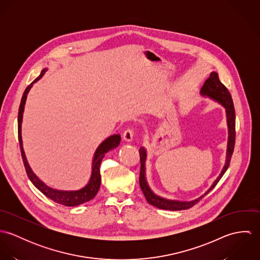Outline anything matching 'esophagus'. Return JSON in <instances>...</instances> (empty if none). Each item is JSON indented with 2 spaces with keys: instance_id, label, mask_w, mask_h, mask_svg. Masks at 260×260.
<instances>
[{
  "instance_id": "obj_1",
  "label": "esophagus",
  "mask_w": 260,
  "mask_h": 260,
  "mask_svg": "<svg viewBox=\"0 0 260 260\" xmlns=\"http://www.w3.org/2000/svg\"><path fill=\"white\" fill-rule=\"evenodd\" d=\"M122 137H123V139L125 140V141H132V139H133V129L132 128H130V127H128L127 129H125V131L123 132V135H122Z\"/></svg>"
}]
</instances>
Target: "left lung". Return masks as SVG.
<instances>
[{"instance_id": "obj_1", "label": "left lung", "mask_w": 260, "mask_h": 260, "mask_svg": "<svg viewBox=\"0 0 260 260\" xmlns=\"http://www.w3.org/2000/svg\"><path fill=\"white\" fill-rule=\"evenodd\" d=\"M201 94L204 96H208L218 102H220L226 109L227 115V124H228V131H229V138H228V147H227V157L226 162L223 167L222 171L218 178L214 181L212 186L199 198L189 201V202H181V201H175V200H167L164 198H161L157 195H155L151 189L149 188L148 184L145 179V160H146V151L143 147L139 149L140 154V176H139V184L141 187V190L147 200L149 204L159 208V209H165V210H185L189 209L192 206H194L196 203H198L206 194H208L216 184L221 179L223 174L226 172L227 168L229 167L230 160L233 154L234 145H235V110L233 101L231 98V95L228 91V89L223 85L219 80L218 74L215 72H212L209 78L205 81L204 85L201 88Z\"/></svg>"}]
</instances>
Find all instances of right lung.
<instances>
[{"instance_id": "add662e5", "label": "right lung", "mask_w": 260, "mask_h": 260, "mask_svg": "<svg viewBox=\"0 0 260 260\" xmlns=\"http://www.w3.org/2000/svg\"><path fill=\"white\" fill-rule=\"evenodd\" d=\"M46 72V69L43 70L41 72L40 76L36 78L25 90L21 103H20V107H19V113H18V138H19V143H20V149H21V154H22V158H23V162H24V166L27 172V175L29 177V179L31 180V182L37 187L38 189L48 198H50L51 200H53L54 202H57L59 204L65 205V206H77L80 204H83L85 202L90 201L91 199H93L96 194L98 193V190L100 188L101 184V174H100V165L102 162L103 157L105 156V154L110 151L112 149L116 148L119 144H120V140L121 137L120 135L116 134V135H112L110 137H108L105 141H103L100 146L97 148L95 152V156L93 159V166H92V175L91 178L88 182V184L83 187L80 190H76V191H62V190H56L53 189L49 186L46 185L45 183H43L37 176L34 174V172L31 170L26 156H25V152L23 149V144H22V136H21V125H22V118H23V112H24V106H25V102L27 99V94L30 91L31 87L33 86V84L35 82H37L40 78H42V76Z\"/></svg>"}]
</instances>
